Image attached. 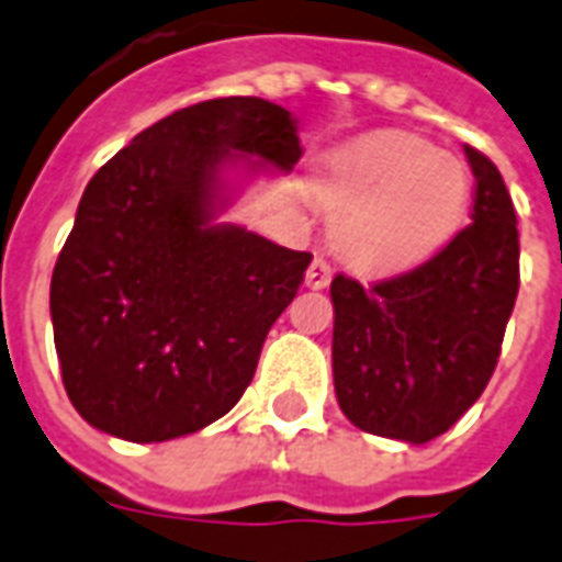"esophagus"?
<instances>
[{"mask_svg":"<svg viewBox=\"0 0 562 562\" xmlns=\"http://www.w3.org/2000/svg\"><path fill=\"white\" fill-rule=\"evenodd\" d=\"M330 276H334V269H330L328 260L316 258L311 263V269H307L304 281H307V286H311V290H325V286L330 284Z\"/></svg>","mask_w":562,"mask_h":562,"instance_id":"obj_1","label":"esophagus"}]
</instances>
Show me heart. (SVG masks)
Here are the masks:
<instances>
[{
	"mask_svg": "<svg viewBox=\"0 0 562 562\" xmlns=\"http://www.w3.org/2000/svg\"><path fill=\"white\" fill-rule=\"evenodd\" d=\"M330 243L358 272H398L442 249L472 204L463 160L413 134H378L334 151L313 176Z\"/></svg>",
	"mask_w": 562,
	"mask_h": 562,
	"instance_id": "1",
	"label": "heart"
}]
</instances>
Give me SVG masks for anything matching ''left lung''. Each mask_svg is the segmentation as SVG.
<instances>
[{"instance_id": "obj_1", "label": "left lung", "mask_w": 562, "mask_h": 562, "mask_svg": "<svg viewBox=\"0 0 562 562\" xmlns=\"http://www.w3.org/2000/svg\"><path fill=\"white\" fill-rule=\"evenodd\" d=\"M472 222L411 272L330 281L334 390L360 430L422 446L481 398L519 293V232L504 178L467 146Z\"/></svg>"}]
</instances>
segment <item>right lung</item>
I'll list each match as a JSON object with an SVG mask.
<instances>
[{"label":"right lung","instance_id":"1","mask_svg":"<svg viewBox=\"0 0 562 562\" xmlns=\"http://www.w3.org/2000/svg\"><path fill=\"white\" fill-rule=\"evenodd\" d=\"M255 155L286 172L295 120L258 95L181 108L108 160L52 272L60 378L93 428L128 442L202 430L240 402L311 251L213 225L220 169Z\"/></svg>","mask_w":562,"mask_h":562}]
</instances>
